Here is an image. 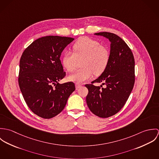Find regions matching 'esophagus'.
<instances>
[{"label": "esophagus", "instance_id": "obj_1", "mask_svg": "<svg viewBox=\"0 0 159 159\" xmlns=\"http://www.w3.org/2000/svg\"><path fill=\"white\" fill-rule=\"evenodd\" d=\"M75 86H76V89H79V88H80L82 86L81 85H80V84H76V85H75Z\"/></svg>", "mask_w": 159, "mask_h": 159}]
</instances>
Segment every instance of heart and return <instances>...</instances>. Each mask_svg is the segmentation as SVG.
Returning <instances> with one entry per match:
<instances>
[{
	"label": "heart",
	"instance_id": "heart-1",
	"mask_svg": "<svg viewBox=\"0 0 159 159\" xmlns=\"http://www.w3.org/2000/svg\"><path fill=\"white\" fill-rule=\"evenodd\" d=\"M73 52H66L62 59L63 67L68 72H73L76 66L77 59L82 61L83 68L78 70L69 76V80L80 83L90 79L93 73L95 75H101L107 67L110 61L108 49L102 45L94 39L81 37L73 45Z\"/></svg>",
	"mask_w": 159,
	"mask_h": 159
}]
</instances>
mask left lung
<instances>
[{"label":"left lung","instance_id":"left-lung-1","mask_svg":"<svg viewBox=\"0 0 159 159\" xmlns=\"http://www.w3.org/2000/svg\"><path fill=\"white\" fill-rule=\"evenodd\" d=\"M95 35L109 39L110 57L102 75L91 84L85 85L89 91L86 102L92 113L107 118L117 113L130 95L135 83V60L130 48L117 35L107 32ZM94 82H103L107 87L94 86Z\"/></svg>","mask_w":159,"mask_h":159}]
</instances>
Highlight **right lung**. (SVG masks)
<instances>
[{
	"instance_id": "obj_1",
	"label": "right lung",
	"mask_w": 159,
	"mask_h": 159,
	"mask_svg": "<svg viewBox=\"0 0 159 159\" xmlns=\"http://www.w3.org/2000/svg\"><path fill=\"white\" fill-rule=\"evenodd\" d=\"M74 39L46 36L37 39L23 52L18 83L24 99L37 116L50 119L60 113L75 90L73 82L59 84L66 75L60 57Z\"/></svg>"
}]
</instances>
